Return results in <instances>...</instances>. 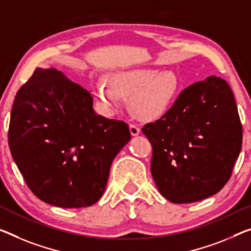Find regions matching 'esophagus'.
I'll return each mask as SVG.
<instances>
[{
    "mask_svg": "<svg viewBox=\"0 0 251 251\" xmlns=\"http://www.w3.org/2000/svg\"><path fill=\"white\" fill-rule=\"evenodd\" d=\"M130 132L132 136H138L140 133V128L137 125H130Z\"/></svg>",
    "mask_w": 251,
    "mask_h": 251,
    "instance_id": "esophagus-1",
    "label": "esophagus"
}]
</instances>
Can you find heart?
I'll use <instances>...</instances> for the list:
<instances>
[{
    "label": "heart",
    "mask_w": 251,
    "mask_h": 251,
    "mask_svg": "<svg viewBox=\"0 0 251 251\" xmlns=\"http://www.w3.org/2000/svg\"><path fill=\"white\" fill-rule=\"evenodd\" d=\"M179 93V82L173 71L136 68L110 76V85L99 83L95 96L107 109L119 106L122 98H131L134 117L155 121L168 112Z\"/></svg>",
    "instance_id": "heart-1"
}]
</instances>
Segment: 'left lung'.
<instances>
[{
  "mask_svg": "<svg viewBox=\"0 0 251 251\" xmlns=\"http://www.w3.org/2000/svg\"><path fill=\"white\" fill-rule=\"evenodd\" d=\"M142 132L152 146L158 191L177 204L217 194L228 183L242 145L236 100L217 76L185 88L168 112Z\"/></svg>",
  "mask_w": 251,
  "mask_h": 251,
  "instance_id": "obj_1",
  "label": "left lung"
}]
</instances>
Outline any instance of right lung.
I'll use <instances>...</instances> for the list:
<instances>
[{"instance_id": "1", "label": "right lung", "mask_w": 251, "mask_h": 251, "mask_svg": "<svg viewBox=\"0 0 251 251\" xmlns=\"http://www.w3.org/2000/svg\"><path fill=\"white\" fill-rule=\"evenodd\" d=\"M11 155L28 187L51 205H93L111 164L131 139L126 122L96 114L85 88L55 68H37L14 98Z\"/></svg>"}]
</instances>
